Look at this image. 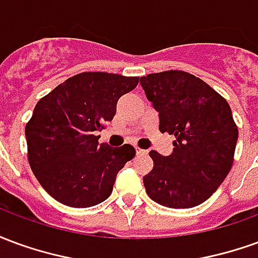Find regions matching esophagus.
<instances>
[{"mask_svg": "<svg viewBox=\"0 0 258 258\" xmlns=\"http://www.w3.org/2000/svg\"><path fill=\"white\" fill-rule=\"evenodd\" d=\"M146 153H148V151H145V149L137 148V155H138V156H142V155H146Z\"/></svg>", "mask_w": 258, "mask_h": 258, "instance_id": "obj_1", "label": "esophagus"}]
</instances>
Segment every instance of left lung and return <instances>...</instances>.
I'll return each mask as SVG.
<instances>
[{
    "instance_id": "8db88e82",
    "label": "left lung",
    "mask_w": 258,
    "mask_h": 258,
    "mask_svg": "<svg viewBox=\"0 0 258 258\" xmlns=\"http://www.w3.org/2000/svg\"><path fill=\"white\" fill-rule=\"evenodd\" d=\"M148 101L159 112V130L175 137L171 155L152 151L146 194L170 209H189L214 194L229 173L238 127L228 102L203 80L182 70L141 77Z\"/></svg>"
}]
</instances>
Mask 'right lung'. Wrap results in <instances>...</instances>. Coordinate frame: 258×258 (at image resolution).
<instances>
[{"label":"right lung","mask_w":258,"mask_h":258,"mask_svg":"<svg viewBox=\"0 0 258 258\" xmlns=\"http://www.w3.org/2000/svg\"><path fill=\"white\" fill-rule=\"evenodd\" d=\"M138 77L84 72L37 102L26 124L29 163L44 189L62 205L91 207L106 200L117 173L135 156L128 144H99L96 131L112 121L120 96Z\"/></svg>","instance_id":"right-lung-1"}]
</instances>
